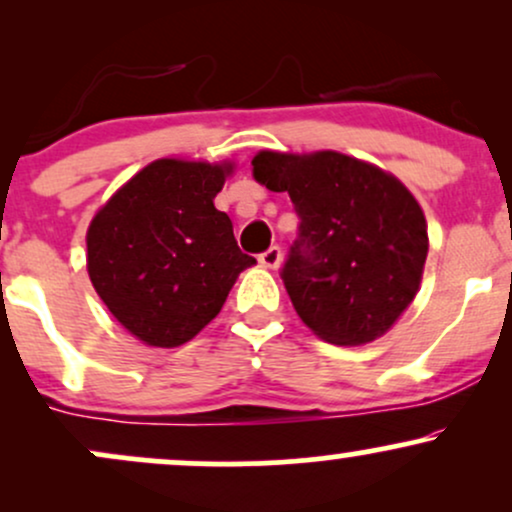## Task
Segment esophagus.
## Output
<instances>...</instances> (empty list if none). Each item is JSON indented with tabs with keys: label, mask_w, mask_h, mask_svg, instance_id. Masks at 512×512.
Wrapping results in <instances>:
<instances>
[{
	"label": "esophagus",
	"mask_w": 512,
	"mask_h": 512,
	"mask_svg": "<svg viewBox=\"0 0 512 512\" xmlns=\"http://www.w3.org/2000/svg\"><path fill=\"white\" fill-rule=\"evenodd\" d=\"M281 257H284V252H281L279 245H272V248L264 250L260 255V264L267 269H276L281 264Z\"/></svg>",
	"instance_id": "esophagus-1"
}]
</instances>
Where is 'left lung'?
<instances>
[{
	"label": "left lung",
	"mask_w": 512,
	"mask_h": 512,
	"mask_svg": "<svg viewBox=\"0 0 512 512\" xmlns=\"http://www.w3.org/2000/svg\"><path fill=\"white\" fill-rule=\"evenodd\" d=\"M255 180L289 192L298 214L281 279L296 313L337 346L368 344L395 325L419 291L426 219L397 178L358 158L262 151Z\"/></svg>",
	"instance_id": "8db88e82"
}]
</instances>
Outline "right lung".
Returning <instances> with one entry per match:
<instances>
[{
    "mask_svg": "<svg viewBox=\"0 0 512 512\" xmlns=\"http://www.w3.org/2000/svg\"><path fill=\"white\" fill-rule=\"evenodd\" d=\"M226 166L163 158L91 221L88 276L108 310L151 346H180L209 325L255 264L214 207Z\"/></svg>",
    "mask_w": 512,
    "mask_h": 512,
    "instance_id": "right-lung-1",
    "label": "right lung"
}]
</instances>
